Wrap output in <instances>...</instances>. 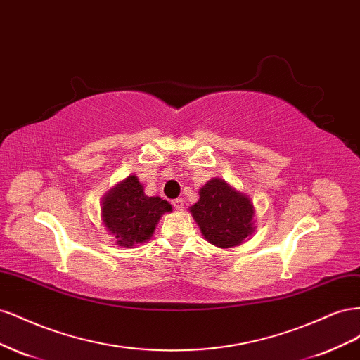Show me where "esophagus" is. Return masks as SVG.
I'll list each match as a JSON object with an SVG mask.
<instances>
[{"label": "esophagus", "instance_id": "obj_1", "mask_svg": "<svg viewBox=\"0 0 360 360\" xmlns=\"http://www.w3.org/2000/svg\"><path fill=\"white\" fill-rule=\"evenodd\" d=\"M172 205H174V209H176L177 212H181V210L184 209V202H183L181 198L174 200V201H172Z\"/></svg>", "mask_w": 360, "mask_h": 360}]
</instances>
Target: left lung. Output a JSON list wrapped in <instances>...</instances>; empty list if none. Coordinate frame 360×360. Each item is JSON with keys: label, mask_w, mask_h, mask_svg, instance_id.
<instances>
[{"label": "left lung", "mask_w": 360, "mask_h": 360, "mask_svg": "<svg viewBox=\"0 0 360 360\" xmlns=\"http://www.w3.org/2000/svg\"><path fill=\"white\" fill-rule=\"evenodd\" d=\"M189 212L205 240L217 248L238 246L255 233L252 201L219 177L204 184Z\"/></svg>", "instance_id": "1"}]
</instances>
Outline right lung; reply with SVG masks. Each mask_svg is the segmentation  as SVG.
Instances as JSON below:
<instances>
[{
  "label": "right lung",
  "instance_id": "1",
  "mask_svg": "<svg viewBox=\"0 0 360 360\" xmlns=\"http://www.w3.org/2000/svg\"><path fill=\"white\" fill-rule=\"evenodd\" d=\"M172 205L160 197H147L138 176L126 177L108 191L101 204V219L117 246L135 248L153 236L163 213Z\"/></svg>",
  "mask_w": 360,
  "mask_h": 360
}]
</instances>
